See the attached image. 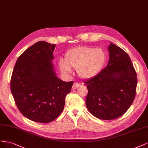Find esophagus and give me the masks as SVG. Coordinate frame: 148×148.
I'll return each mask as SVG.
<instances>
[{"label": "esophagus", "instance_id": "esophagus-1", "mask_svg": "<svg viewBox=\"0 0 148 148\" xmlns=\"http://www.w3.org/2000/svg\"><path fill=\"white\" fill-rule=\"evenodd\" d=\"M79 86H80V84H78V83H77V82H74V84H73V85L72 88H73V89H75V88H78Z\"/></svg>", "mask_w": 148, "mask_h": 148}]
</instances>
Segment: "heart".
I'll return each mask as SVG.
<instances>
[{"label": "heart", "instance_id": "b5f03b06", "mask_svg": "<svg viewBox=\"0 0 148 148\" xmlns=\"http://www.w3.org/2000/svg\"><path fill=\"white\" fill-rule=\"evenodd\" d=\"M106 61V55L103 49L79 46L66 52L65 60H60L59 66L64 74H71V68H74L80 77L90 79L101 71Z\"/></svg>", "mask_w": 148, "mask_h": 148}]
</instances>
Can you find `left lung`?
<instances>
[{"instance_id": "8db88e82", "label": "left lung", "mask_w": 148, "mask_h": 148, "mask_svg": "<svg viewBox=\"0 0 148 148\" xmlns=\"http://www.w3.org/2000/svg\"><path fill=\"white\" fill-rule=\"evenodd\" d=\"M109 59L106 67L87 80L86 106L93 116L111 120L122 116L135 99L137 76L130 58L112 43L108 47Z\"/></svg>"}]
</instances>
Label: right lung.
I'll use <instances>...</instances> for the list:
<instances>
[{
  "mask_svg": "<svg viewBox=\"0 0 148 148\" xmlns=\"http://www.w3.org/2000/svg\"><path fill=\"white\" fill-rule=\"evenodd\" d=\"M55 44L36 42L19 56L14 67L10 88L23 115L40 123L54 121L63 111L73 81L57 77L52 60Z\"/></svg>",
  "mask_w": 148,
  "mask_h": 148,
  "instance_id": "add662e5",
  "label": "right lung"
}]
</instances>
